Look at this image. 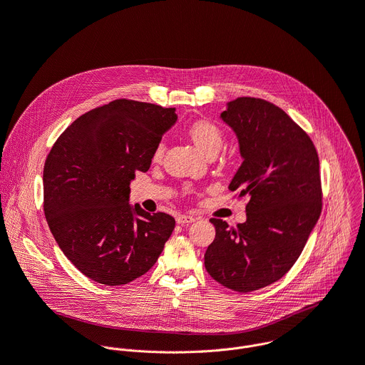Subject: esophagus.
Returning a JSON list of instances; mask_svg holds the SVG:
<instances>
[{
	"mask_svg": "<svg viewBox=\"0 0 365 365\" xmlns=\"http://www.w3.org/2000/svg\"><path fill=\"white\" fill-rule=\"evenodd\" d=\"M176 221H178V224L185 225V224L195 222V221H196V218H195V217H192V215H185V214H182V215H178V217H176Z\"/></svg>",
	"mask_w": 365,
	"mask_h": 365,
	"instance_id": "obj_1",
	"label": "esophagus"
}]
</instances>
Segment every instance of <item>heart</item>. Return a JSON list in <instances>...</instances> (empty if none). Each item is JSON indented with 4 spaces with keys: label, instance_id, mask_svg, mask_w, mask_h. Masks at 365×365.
I'll return each instance as SVG.
<instances>
[{
    "label": "heart",
    "instance_id": "1",
    "mask_svg": "<svg viewBox=\"0 0 365 365\" xmlns=\"http://www.w3.org/2000/svg\"><path fill=\"white\" fill-rule=\"evenodd\" d=\"M187 134L196 147L206 155L218 153L224 143L222 130L210 120H197L187 127ZM163 154V144H158L154 148V159H160Z\"/></svg>",
    "mask_w": 365,
    "mask_h": 365
}]
</instances>
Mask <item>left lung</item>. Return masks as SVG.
Masks as SVG:
<instances>
[{
    "label": "left lung",
    "instance_id": "obj_1",
    "mask_svg": "<svg viewBox=\"0 0 365 365\" xmlns=\"http://www.w3.org/2000/svg\"><path fill=\"white\" fill-rule=\"evenodd\" d=\"M221 117L244 158L228 189L250 200L244 224L211 218L217 234L205 269L220 284L247 293L280 280L302 254L322 211L319 158L306 131L266 99L237 98Z\"/></svg>",
    "mask_w": 365,
    "mask_h": 365
}]
</instances>
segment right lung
<instances>
[{
  "mask_svg": "<svg viewBox=\"0 0 365 365\" xmlns=\"http://www.w3.org/2000/svg\"><path fill=\"white\" fill-rule=\"evenodd\" d=\"M175 108L120 98L76 118L43 169L48 228L71 263L93 282L127 284L158 262L175 218L128 205L130 180L147 172Z\"/></svg>",
  "mask_w": 365,
  "mask_h": 365,
  "instance_id": "1",
  "label": "right lung"
}]
</instances>
